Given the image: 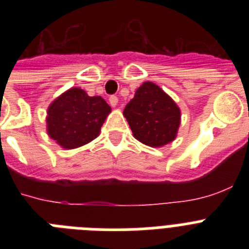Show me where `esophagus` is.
<instances>
[{"label": "esophagus", "instance_id": "obj_1", "mask_svg": "<svg viewBox=\"0 0 249 249\" xmlns=\"http://www.w3.org/2000/svg\"><path fill=\"white\" fill-rule=\"evenodd\" d=\"M108 101H109V105H111L112 107H116L118 103V97L117 96H109Z\"/></svg>", "mask_w": 249, "mask_h": 249}]
</instances>
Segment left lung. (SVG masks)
Wrapping results in <instances>:
<instances>
[{"label":"left lung","instance_id":"obj_1","mask_svg":"<svg viewBox=\"0 0 249 249\" xmlns=\"http://www.w3.org/2000/svg\"><path fill=\"white\" fill-rule=\"evenodd\" d=\"M133 136L151 147L172 142L177 135L181 111L157 85L144 82L123 111Z\"/></svg>","mask_w":249,"mask_h":249}]
</instances>
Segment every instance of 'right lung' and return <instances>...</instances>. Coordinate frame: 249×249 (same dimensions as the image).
Masks as SVG:
<instances>
[{
    "mask_svg": "<svg viewBox=\"0 0 249 249\" xmlns=\"http://www.w3.org/2000/svg\"><path fill=\"white\" fill-rule=\"evenodd\" d=\"M109 112L111 107L100 96L89 97L81 89H68L48 107V136L63 148L83 146L100 135Z\"/></svg>",
    "mask_w": 249,
    "mask_h": 249,
    "instance_id": "right-lung-1",
    "label": "right lung"
}]
</instances>
